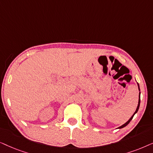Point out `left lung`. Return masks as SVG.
Wrapping results in <instances>:
<instances>
[{"label":"left lung","mask_w":153,"mask_h":153,"mask_svg":"<svg viewBox=\"0 0 153 153\" xmlns=\"http://www.w3.org/2000/svg\"><path fill=\"white\" fill-rule=\"evenodd\" d=\"M137 85H138V88H139V102H138V106H137V109H136V111H135V112L134 113V114L132 115V116H131V117L127 121L126 123H125V124H123V125H121L120 127H118V129H122V128H123V127H126L127 125L129 124V123H130V121L132 120V118H133V117H134V115L137 114V111H139V106H140V102H141V99H140V95H141V92H140V88H139V83H137Z\"/></svg>","instance_id":"obj_1"}]
</instances>
